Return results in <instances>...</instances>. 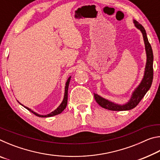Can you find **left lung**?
Here are the masks:
<instances>
[{
  "mask_svg": "<svg viewBox=\"0 0 160 160\" xmlns=\"http://www.w3.org/2000/svg\"><path fill=\"white\" fill-rule=\"evenodd\" d=\"M133 23L135 27L142 32L143 40L145 43V48L146 51V56H147V61L145 68L144 75L141 80V82L132 92L131 98L128 102L123 104H118L109 100L103 98L97 94L94 93V97L96 102L99 106L104 109L112 110V111H128L133 109L141 99L144 97L147 92L150 90V87L152 83L153 80V53L151 45L148 42V39L146 34L145 29L136 20H133Z\"/></svg>",
  "mask_w": 160,
  "mask_h": 160,
  "instance_id": "8db88e82",
  "label": "left lung"
}]
</instances>
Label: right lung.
I'll return each mask as SVG.
<instances>
[{"label": "right lung", "instance_id": "add662e5", "mask_svg": "<svg viewBox=\"0 0 160 160\" xmlns=\"http://www.w3.org/2000/svg\"><path fill=\"white\" fill-rule=\"evenodd\" d=\"M70 78H71V76H70L68 78V79L67 80V82L66 83V87H65V92H64V97H63V101H62L61 104L59 105V106L56 108V109H55L54 111H53L52 112H51L50 113H48V114H47V115H41V114H39V113H37L36 112H34V111H32L31 109H29V108L25 106H24L23 104H22L21 103H20V104L22 105V106H23L25 108V109H27L28 110H29V112L33 113L34 114H35L37 116H39V117H44V118H46V117H51V116H56V115H58L59 114V113H61L63 111L66 109V107L67 106V103H68V86H69V83H70Z\"/></svg>", "mask_w": 160, "mask_h": 160}]
</instances>
